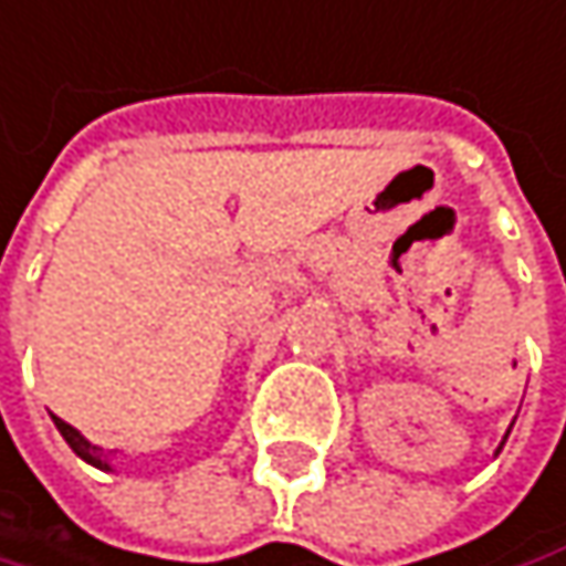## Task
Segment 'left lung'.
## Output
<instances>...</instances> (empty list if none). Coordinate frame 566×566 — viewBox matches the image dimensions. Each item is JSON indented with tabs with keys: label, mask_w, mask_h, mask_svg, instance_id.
I'll use <instances>...</instances> for the list:
<instances>
[{
	"label": "left lung",
	"mask_w": 566,
	"mask_h": 566,
	"mask_svg": "<svg viewBox=\"0 0 566 566\" xmlns=\"http://www.w3.org/2000/svg\"><path fill=\"white\" fill-rule=\"evenodd\" d=\"M505 437H509V434H505ZM502 443H505V440H502Z\"/></svg>",
	"instance_id": "1"
}]
</instances>
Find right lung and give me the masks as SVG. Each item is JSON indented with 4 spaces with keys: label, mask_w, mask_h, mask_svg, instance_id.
Instances as JSON below:
<instances>
[{
    "label": "right lung",
    "mask_w": 566,
    "mask_h": 566,
    "mask_svg": "<svg viewBox=\"0 0 566 566\" xmlns=\"http://www.w3.org/2000/svg\"><path fill=\"white\" fill-rule=\"evenodd\" d=\"M51 418H54V428H57V431H61V437L71 443V450L77 453L80 460H86V463H93V467H99V470H109V463L103 460V450H99L96 443H90L86 437L80 434L77 428H71L67 421H61L57 415H51Z\"/></svg>",
    "instance_id": "right-lung-1"
}]
</instances>
